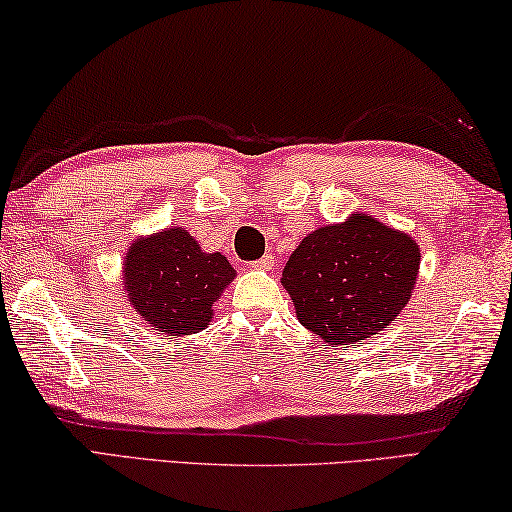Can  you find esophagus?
Here are the masks:
<instances>
[{"mask_svg": "<svg viewBox=\"0 0 512 512\" xmlns=\"http://www.w3.org/2000/svg\"><path fill=\"white\" fill-rule=\"evenodd\" d=\"M251 267H254V270H272L274 267V256L272 254H265L263 258H258V261H254L251 263Z\"/></svg>", "mask_w": 512, "mask_h": 512, "instance_id": "1", "label": "esophagus"}]
</instances>
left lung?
<instances>
[{
  "instance_id": "obj_1",
  "label": "left lung",
  "mask_w": 512,
  "mask_h": 512,
  "mask_svg": "<svg viewBox=\"0 0 512 512\" xmlns=\"http://www.w3.org/2000/svg\"><path fill=\"white\" fill-rule=\"evenodd\" d=\"M420 267L411 236L353 213L308 233L283 270L297 319L324 342L348 348L387 328L407 306Z\"/></svg>"
}]
</instances>
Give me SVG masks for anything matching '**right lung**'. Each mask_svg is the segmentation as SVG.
<instances>
[{
    "label": "right lung",
    "instance_id": "1",
    "mask_svg": "<svg viewBox=\"0 0 512 512\" xmlns=\"http://www.w3.org/2000/svg\"><path fill=\"white\" fill-rule=\"evenodd\" d=\"M236 270L220 251L206 254L182 227L137 238L123 263V288L137 315L161 335L200 333L213 317V303Z\"/></svg>",
    "mask_w": 512,
    "mask_h": 512
}]
</instances>
